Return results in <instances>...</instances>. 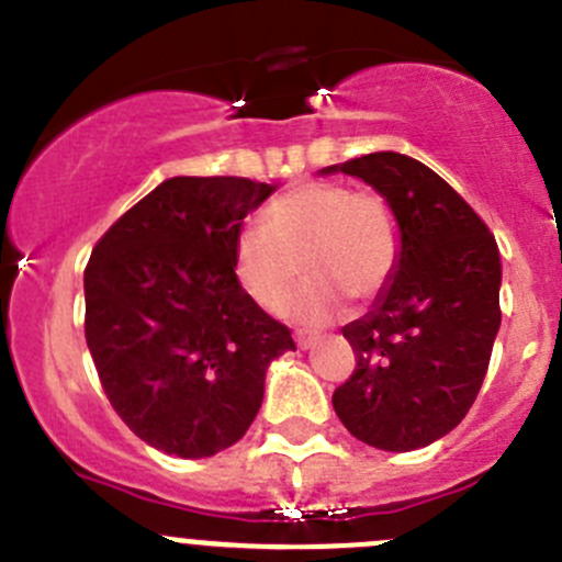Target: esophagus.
Instances as JSON below:
<instances>
[{
	"mask_svg": "<svg viewBox=\"0 0 562 562\" xmlns=\"http://www.w3.org/2000/svg\"><path fill=\"white\" fill-rule=\"evenodd\" d=\"M295 341H297V347H301V350H312V347L319 341V336H314V334H297Z\"/></svg>",
	"mask_w": 562,
	"mask_h": 562,
	"instance_id": "esophagus-1",
	"label": "esophagus"
}]
</instances>
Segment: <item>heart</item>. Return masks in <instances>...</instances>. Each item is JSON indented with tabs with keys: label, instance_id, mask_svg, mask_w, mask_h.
<instances>
[{
	"label": "heart",
	"instance_id": "heart-1",
	"mask_svg": "<svg viewBox=\"0 0 562 562\" xmlns=\"http://www.w3.org/2000/svg\"><path fill=\"white\" fill-rule=\"evenodd\" d=\"M303 270L308 284L292 317L319 325L341 308V295L367 301L397 261V221L378 192H350L334 181H312L276 198L265 228L243 226L234 237V272L250 301L281 314Z\"/></svg>",
	"mask_w": 562,
	"mask_h": 562
}]
</instances>
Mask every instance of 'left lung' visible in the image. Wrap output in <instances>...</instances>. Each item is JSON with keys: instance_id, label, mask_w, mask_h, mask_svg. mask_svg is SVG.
<instances>
[{"instance_id": "8db88e82", "label": "left lung", "mask_w": 562, "mask_h": 562, "mask_svg": "<svg viewBox=\"0 0 562 562\" xmlns=\"http://www.w3.org/2000/svg\"><path fill=\"white\" fill-rule=\"evenodd\" d=\"M319 173L367 181L392 210L400 239L372 308L341 328L356 372L334 392V411L375 450H419L461 425L483 386L502 323L499 248L419 159L375 151Z\"/></svg>"}]
</instances>
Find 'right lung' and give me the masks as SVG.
Segmentation results:
<instances>
[{
	"mask_svg": "<svg viewBox=\"0 0 562 562\" xmlns=\"http://www.w3.org/2000/svg\"><path fill=\"white\" fill-rule=\"evenodd\" d=\"M278 184L173 176L99 239L85 267V339L112 408L148 447L210 458L237 445L267 367L295 350L234 272V237Z\"/></svg>",
	"mask_w": 562,
	"mask_h": 562,
	"instance_id": "obj_1",
	"label": "right lung"
}]
</instances>
